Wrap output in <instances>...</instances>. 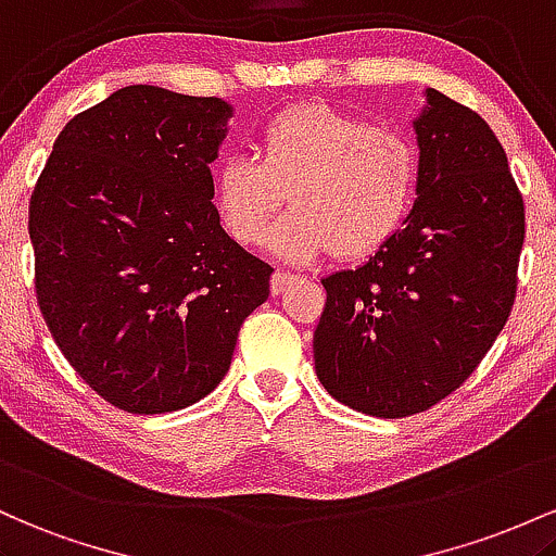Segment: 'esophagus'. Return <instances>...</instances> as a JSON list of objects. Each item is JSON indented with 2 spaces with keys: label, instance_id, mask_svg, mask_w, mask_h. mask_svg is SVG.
Wrapping results in <instances>:
<instances>
[{
  "label": "esophagus",
  "instance_id": "1",
  "mask_svg": "<svg viewBox=\"0 0 556 556\" xmlns=\"http://www.w3.org/2000/svg\"><path fill=\"white\" fill-rule=\"evenodd\" d=\"M291 280H294V276H291V273H286V270H276L273 273V278H270V291L273 294H280V291H286L291 286Z\"/></svg>",
  "mask_w": 556,
  "mask_h": 556
}]
</instances>
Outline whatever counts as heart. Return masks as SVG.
Wrapping results in <instances>:
<instances>
[{"instance_id":"heart-1","label":"heart","mask_w":556,"mask_h":556,"mask_svg":"<svg viewBox=\"0 0 556 556\" xmlns=\"http://www.w3.org/2000/svg\"><path fill=\"white\" fill-rule=\"evenodd\" d=\"M417 186L420 149L407 130L302 102L262 126L257 157L217 162L212 202L236 244L260 247L291 199L294 212L273 236L280 257L307 262L333 249L359 260L402 228Z\"/></svg>"}]
</instances>
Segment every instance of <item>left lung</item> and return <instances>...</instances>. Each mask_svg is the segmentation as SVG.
<instances>
[{
	"instance_id": "left-lung-1",
	"label": "left lung",
	"mask_w": 556,
	"mask_h": 556,
	"mask_svg": "<svg viewBox=\"0 0 556 556\" xmlns=\"http://www.w3.org/2000/svg\"><path fill=\"white\" fill-rule=\"evenodd\" d=\"M417 202L357 270L323 278L315 370L346 407L426 413L457 391L502 333L517 294L526 204L476 110L428 89L415 121Z\"/></svg>"
}]
</instances>
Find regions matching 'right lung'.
<instances>
[{
	"label": "right lung",
	"mask_w": 556,
	"mask_h": 556,
	"mask_svg": "<svg viewBox=\"0 0 556 556\" xmlns=\"http://www.w3.org/2000/svg\"><path fill=\"white\" fill-rule=\"evenodd\" d=\"M228 102L126 86L60 130L34 186L36 299L54 344L123 413H176L228 372L273 267L220 228L210 162Z\"/></svg>",
	"instance_id": "obj_1"
}]
</instances>
